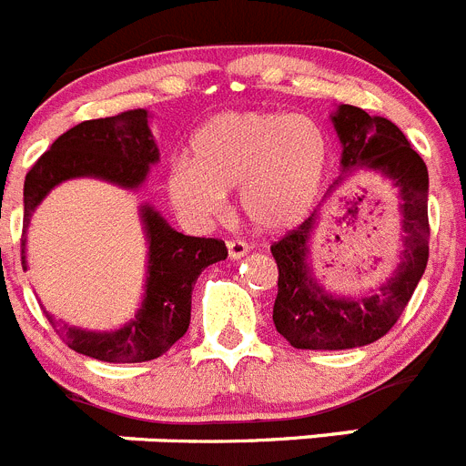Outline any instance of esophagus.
<instances>
[{
    "mask_svg": "<svg viewBox=\"0 0 466 466\" xmlns=\"http://www.w3.org/2000/svg\"><path fill=\"white\" fill-rule=\"evenodd\" d=\"M228 247V257L230 258H242L247 252H249V245L245 240H228L226 242Z\"/></svg>",
    "mask_w": 466,
    "mask_h": 466,
    "instance_id": "34e87169",
    "label": "esophagus"
}]
</instances>
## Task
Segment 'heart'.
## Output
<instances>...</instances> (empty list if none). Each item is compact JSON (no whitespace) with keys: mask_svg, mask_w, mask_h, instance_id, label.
Masks as SVG:
<instances>
[{"mask_svg":"<svg viewBox=\"0 0 466 466\" xmlns=\"http://www.w3.org/2000/svg\"><path fill=\"white\" fill-rule=\"evenodd\" d=\"M329 163L319 123L287 111H226L209 118L191 142V160L167 172L172 203L208 221L240 187V208L261 230L299 224L317 203Z\"/></svg>","mask_w":466,"mask_h":466,"instance_id":"1","label":"heart"}]
</instances>
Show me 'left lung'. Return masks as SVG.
Returning <instances> with one entry per match:
<instances>
[{
	"label": "left lung",
	"mask_w": 466,
	"mask_h": 466,
	"mask_svg": "<svg viewBox=\"0 0 466 466\" xmlns=\"http://www.w3.org/2000/svg\"><path fill=\"white\" fill-rule=\"evenodd\" d=\"M331 121L343 147V175L331 191L360 167L390 177L401 196L403 252L392 278L376 291L360 299H343L329 294L310 275L308 242L315 230L317 212L279 238L270 247L279 270L273 322L278 333L299 350H350L382 339L397 324L430 258V175L425 160L392 121L371 116L360 106L340 105Z\"/></svg>",
	"instance_id": "8db88e82"
}]
</instances>
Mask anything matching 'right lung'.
<instances>
[{
  "label": "right lung",
  "instance_id": "add662e5",
  "mask_svg": "<svg viewBox=\"0 0 466 466\" xmlns=\"http://www.w3.org/2000/svg\"><path fill=\"white\" fill-rule=\"evenodd\" d=\"M156 160L158 147L149 130L147 109L121 111L116 116L69 127L25 177V228L36 205L65 179L97 177L123 188H137ZM142 221L149 240V275L135 319L114 331H86L56 322V317L46 312L57 336L79 355L111 364H135L167 352L191 324V291L198 275L228 257L224 240L177 233L149 205L142 208ZM20 247L23 268H27L25 230Z\"/></svg>",
  "mask_w": 466,
  "mask_h": 466
}]
</instances>
